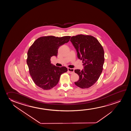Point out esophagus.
<instances>
[{
	"label": "esophagus",
	"mask_w": 131,
	"mask_h": 131,
	"mask_svg": "<svg viewBox=\"0 0 131 131\" xmlns=\"http://www.w3.org/2000/svg\"><path fill=\"white\" fill-rule=\"evenodd\" d=\"M68 71L69 72V73L71 74H72L74 73V69L73 68H68Z\"/></svg>",
	"instance_id": "1"
}]
</instances>
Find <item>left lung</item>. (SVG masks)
<instances>
[{
  "label": "left lung",
  "mask_w": 131,
  "mask_h": 131,
  "mask_svg": "<svg viewBox=\"0 0 131 131\" xmlns=\"http://www.w3.org/2000/svg\"><path fill=\"white\" fill-rule=\"evenodd\" d=\"M70 41L77 50L78 58L83 60L84 68L82 70H75L79 76L75 84L81 89H88L96 83L102 73L104 49L92 36L79 35L71 37Z\"/></svg>",
  "instance_id": "obj_1"
}]
</instances>
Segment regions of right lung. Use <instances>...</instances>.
Segmentation results:
<instances>
[{
  "instance_id": "add662e5",
  "label": "right lung",
  "mask_w": 131,
  "mask_h": 131,
  "mask_svg": "<svg viewBox=\"0 0 131 131\" xmlns=\"http://www.w3.org/2000/svg\"><path fill=\"white\" fill-rule=\"evenodd\" d=\"M71 36L62 37L54 36L38 38L29 48L27 60L29 73L36 85L44 90L56 86L61 74L66 72L65 67H59L51 63V57H57L59 48L67 43Z\"/></svg>"
}]
</instances>
